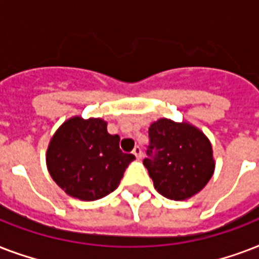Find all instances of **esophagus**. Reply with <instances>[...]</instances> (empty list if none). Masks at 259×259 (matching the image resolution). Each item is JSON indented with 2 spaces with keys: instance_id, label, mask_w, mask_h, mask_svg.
Wrapping results in <instances>:
<instances>
[{
  "instance_id": "esophagus-1",
  "label": "esophagus",
  "mask_w": 259,
  "mask_h": 259,
  "mask_svg": "<svg viewBox=\"0 0 259 259\" xmlns=\"http://www.w3.org/2000/svg\"><path fill=\"white\" fill-rule=\"evenodd\" d=\"M133 154L136 156V158H137V160H141V158H142L141 148H140V146H136V148L133 149Z\"/></svg>"
}]
</instances>
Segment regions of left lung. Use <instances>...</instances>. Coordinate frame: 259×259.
I'll use <instances>...</instances> for the list:
<instances>
[{
  "mask_svg": "<svg viewBox=\"0 0 259 259\" xmlns=\"http://www.w3.org/2000/svg\"><path fill=\"white\" fill-rule=\"evenodd\" d=\"M144 165L154 188L172 200L189 199L212 177V146L203 132L187 122L161 118L149 127Z\"/></svg>",
  "mask_w": 259,
  "mask_h": 259,
  "instance_id": "obj_1",
  "label": "left lung"
}]
</instances>
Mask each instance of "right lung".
<instances>
[{
	"label": "right lung",
	"mask_w": 259,
	"mask_h": 259,
	"mask_svg": "<svg viewBox=\"0 0 259 259\" xmlns=\"http://www.w3.org/2000/svg\"><path fill=\"white\" fill-rule=\"evenodd\" d=\"M134 158L119 149V136L107 133L101 118L67 119L47 150V166L55 183L67 195L87 201L113 192Z\"/></svg>",
	"instance_id": "obj_1"
}]
</instances>
